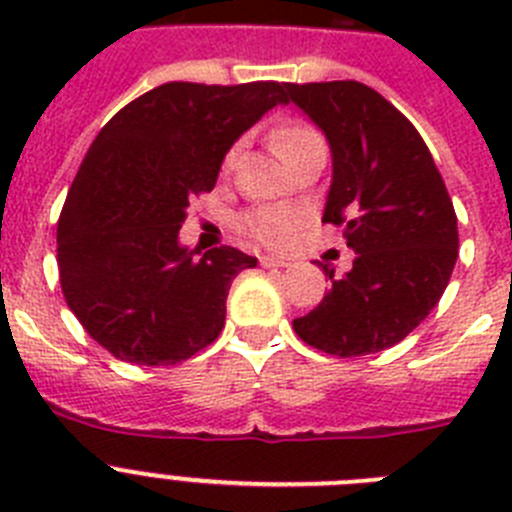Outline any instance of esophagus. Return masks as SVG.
<instances>
[{
	"label": "esophagus",
	"mask_w": 512,
	"mask_h": 512,
	"mask_svg": "<svg viewBox=\"0 0 512 512\" xmlns=\"http://www.w3.org/2000/svg\"><path fill=\"white\" fill-rule=\"evenodd\" d=\"M261 266H266V269H279V266H287V259H279V256H261Z\"/></svg>",
	"instance_id": "esophagus-1"
}]
</instances>
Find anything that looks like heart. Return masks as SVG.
<instances>
[{
  "label": "heart",
  "mask_w": 512,
  "mask_h": 512,
  "mask_svg": "<svg viewBox=\"0 0 512 512\" xmlns=\"http://www.w3.org/2000/svg\"><path fill=\"white\" fill-rule=\"evenodd\" d=\"M320 138L310 125H302V122H287V125H279L271 135V143H274V151L282 158H287L289 153H295L297 148L310 143V140ZM238 161V146L230 148L223 158V169L230 171ZM241 228L246 230L251 238H256L259 243L266 246H282L289 241V235L295 230V215L284 207H259V210L248 212L243 217Z\"/></svg>",
  "instance_id": "heart-1"
}]
</instances>
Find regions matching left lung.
<instances>
[{
	"label": "left lung",
	"mask_w": 512,
	"mask_h": 512,
	"mask_svg": "<svg viewBox=\"0 0 512 512\" xmlns=\"http://www.w3.org/2000/svg\"><path fill=\"white\" fill-rule=\"evenodd\" d=\"M330 146L333 179L323 223L343 225L356 253L297 336L333 356L395 346L438 305L459 248L456 212L413 122L359 81L284 84Z\"/></svg>",
	"instance_id": "left-lung-1"
}]
</instances>
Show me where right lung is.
<instances>
[{"label":"right lung","instance_id":"right-lung-1","mask_svg":"<svg viewBox=\"0 0 512 512\" xmlns=\"http://www.w3.org/2000/svg\"><path fill=\"white\" fill-rule=\"evenodd\" d=\"M282 102L277 81H169L99 130L58 220V274L66 305L115 359L171 366L220 336L230 284L259 261L230 246L197 259L179 228L230 146Z\"/></svg>","mask_w":512,"mask_h":512}]
</instances>
